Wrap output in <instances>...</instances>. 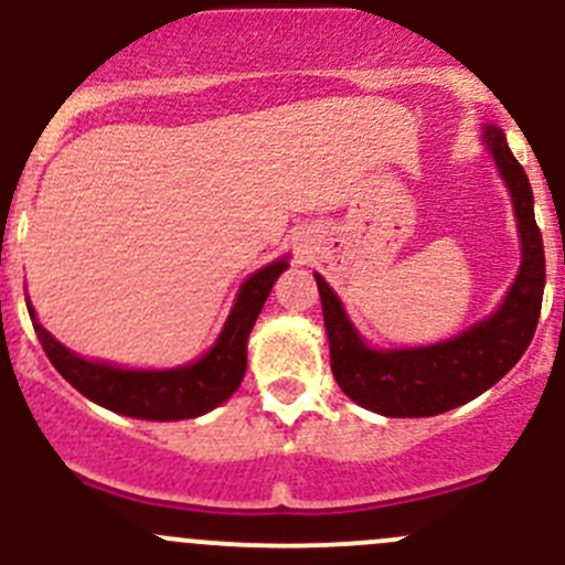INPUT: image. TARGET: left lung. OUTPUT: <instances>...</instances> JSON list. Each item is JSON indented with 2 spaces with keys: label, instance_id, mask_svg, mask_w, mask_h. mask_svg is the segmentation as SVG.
<instances>
[{
  "label": "left lung",
  "instance_id": "8db88e82",
  "mask_svg": "<svg viewBox=\"0 0 565 565\" xmlns=\"http://www.w3.org/2000/svg\"><path fill=\"white\" fill-rule=\"evenodd\" d=\"M483 141L514 199L522 241V265L500 309L457 339L415 350H372L347 319L344 306L322 276H317L330 369L355 404L388 418H429L467 404L492 388L516 366L533 341L544 298V243L533 215V191L525 169L509 150L503 130L487 125Z\"/></svg>",
  "mask_w": 565,
  "mask_h": 565
}]
</instances>
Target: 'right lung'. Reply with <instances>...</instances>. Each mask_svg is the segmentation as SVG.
<instances>
[{"instance_id":"right-lung-1","label":"right lung","mask_w":565,"mask_h":565,"mask_svg":"<svg viewBox=\"0 0 565 565\" xmlns=\"http://www.w3.org/2000/svg\"><path fill=\"white\" fill-rule=\"evenodd\" d=\"M287 267L289 262L284 256V259L270 262L267 267L256 270L237 292L232 315L226 319L213 350L199 358L196 363L163 369V372H136V369L87 361V358L62 347L38 322L30 303H26V309H30L32 324H35V333L49 361L89 402L100 404L111 413L130 415V418L185 420L210 413L241 388L248 361V333L259 317L262 306H265L267 295H270L273 284Z\"/></svg>"}]
</instances>
